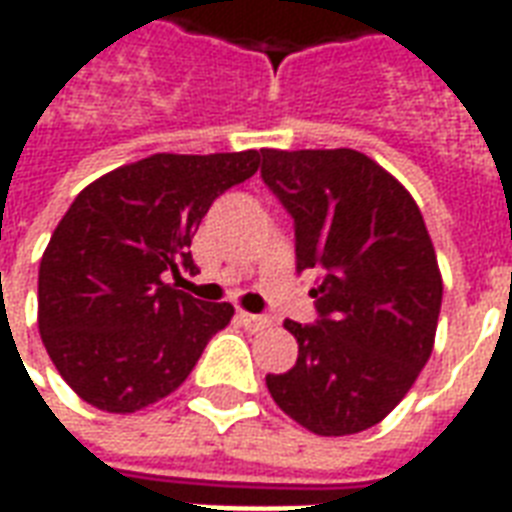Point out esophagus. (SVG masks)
Listing matches in <instances>:
<instances>
[{
    "instance_id": "esophagus-1",
    "label": "esophagus",
    "mask_w": 512,
    "mask_h": 512,
    "mask_svg": "<svg viewBox=\"0 0 512 512\" xmlns=\"http://www.w3.org/2000/svg\"><path fill=\"white\" fill-rule=\"evenodd\" d=\"M241 323H244L249 332H263L271 326V318L268 315H252V312H241Z\"/></svg>"
}]
</instances>
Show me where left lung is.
<instances>
[{"label":"left lung","instance_id":"obj_1","mask_svg":"<svg viewBox=\"0 0 512 512\" xmlns=\"http://www.w3.org/2000/svg\"><path fill=\"white\" fill-rule=\"evenodd\" d=\"M263 180L296 222L299 271L318 268L321 318L285 321L299 359L266 376L274 403L318 436L378 425L406 397L436 340L441 271L406 186L351 150L263 147Z\"/></svg>","mask_w":512,"mask_h":512}]
</instances>
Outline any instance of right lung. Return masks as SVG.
Listing matches in <instances>:
<instances>
[{
    "instance_id": "add662e5",
    "label": "right lung",
    "mask_w": 512,
    "mask_h": 512,
    "mask_svg": "<svg viewBox=\"0 0 512 512\" xmlns=\"http://www.w3.org/2000/svg\"><path fill=\"white\" fill-rule=\"evenodd\" d=\"M260 153H156L79 191L38 271V329L51 362L84 403L134 414L172 395L233 304L175 285L194 271L191 238L211 202L252 178Z\"/></svg>"
}]
</instances>
